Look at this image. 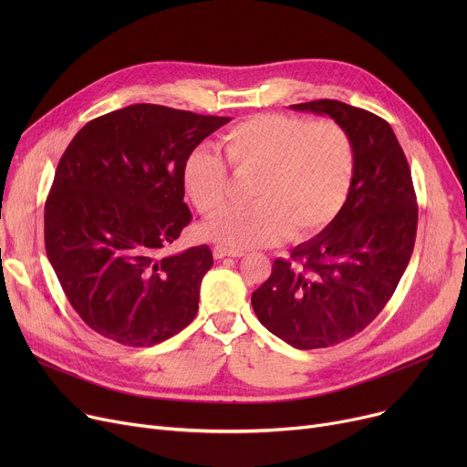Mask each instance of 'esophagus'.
<instances>
[{
	"label": "esophagus",
	"mask_w": 467,
	"mask_h": 467,
	"mask_svg": "<svg viewBox=\"0 0 467 467\" xmlns=\"http://www.w3.org/2000/svg\"><path fill=\"white\" fill-rule=\"evenodd\" d=\"M242 255H244V250L227 248V246H221V244H217V246L213 248V257H215V259H223V257H242Z\"/></svg>",
	"instance_id": "34e87169"
}]
</instances>
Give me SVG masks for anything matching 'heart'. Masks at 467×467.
Here are the masks:
<instances>
[{"label": "heart", "mask_w": 467, "mask_h": 467, "mask_svg": "<svg viewBox=\"0 0 467 467\" xmlns=\"http://www.w3.org/2000/svg\"><path fill=\"white\" fill-rule=\"evenodd\" d=\"M234 174L255 176L248 206L229 208L204 227L217 242L238 248L271 246L289 236L303 240L327 229L345 208L358 168L356 143L337 120L261 113L223 134ZM183 185L204 215L233 194L225 159L196 147L183 164Z\"/></svg>", "instance_id": "heart-1"}]
</instances>
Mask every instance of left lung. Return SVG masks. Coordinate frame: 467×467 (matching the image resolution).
Here are the masks:
<instances>
[{
    "instance_id": "left-lung-1",
    "label": "left lung",
    "mask_w": 467,
    "mask_h": 467,
    "mask_svg": "<svg viewBox=\"0 0 467 467\" xmlns=\"http://www.w3.org/2000/svg\"><path fill=\"white\" fill-rule=\"evenodd\" d=\"M291 108L329 115L350 132L356 178L333 223L273 263L252 306L293 348H327L361 333L394 296L412 255L419 204L407 157L382 117L327 98Z\"/></svg>"
}]
</instances>
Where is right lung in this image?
I'll use <instances>...</instances> for the list:
<instances>
[{"label":"right lung","instance_id":"obj_1","mask_svg":"<svg viewBox=\"0 0 467 467\" xmlns=\"http://www.w3.org/2000/svg\"><path fill=\"white\" fill-rule=\"evenodd\" d=\"M229 117L134 104L88 120L57 166L45 248L69 305L98 335L153 347L199 312L212 250H162L192 219L183 164Z\"/></svg>","mask_w":467,"mask_h":467}]
</instances>
